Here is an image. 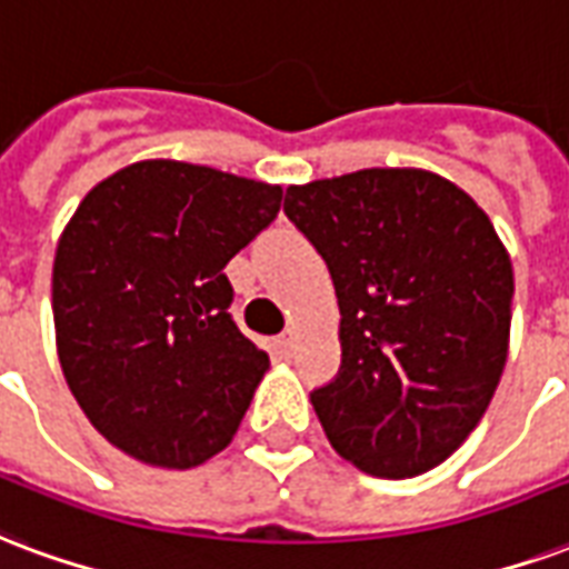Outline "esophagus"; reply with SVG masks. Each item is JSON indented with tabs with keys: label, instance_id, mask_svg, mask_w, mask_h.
<instances>
[{
	"label": "esophagus",
	"instance_id": "obj_1",
	"mask_svg": "<svg viewBox=\"0 0 569 569\" xmlns=\"http://www.w3.org/2000/svg\"><path fill=\"white\" fill-rule=\"evenodd\" d=\"M280 349H283L286 356L296 352V331H283V335H280Z\"/></svg>",
	"mask_w": 569,
	"mask_h": 569
}]
</instances>
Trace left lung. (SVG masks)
<instances>
[{
	"instance_id": "obj_1",
	"label": "left lung",
	"mask_w": 569,
	"mask_h": 569,
	"mask_svg": "<svg viewBox=\"0 0 569 569\" xmlns=\"http://www.w3.org/2000/svg\"><path fill=\"white\" fill-rule=\"evenodd\" d=\"M283 210L340 307V368L310 391L328 440L370 477L431 470L477 428L507 365L516 286L498 231L419 168L289 187Z\"/></svg>"
}]
</instances>
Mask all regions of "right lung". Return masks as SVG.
I'll use <instances>...</instances> for the list:
<instances>
[{"label":"right lung","mask_w":569,"mask_h":569,"mask_svg":"<svg viewBox=\"0 0 569 569\" xmlns=\"http://www.w3.org/2000/svg\"><path fill=\"white\" fill-rule=\"evenodd\" d=\"M283 189L150 159L102 180L53 259L57 349L74 401L126 456L196 467L229 446L268 352L234 326L226 264Z\"/></svg>","instance_id":"1"}]
</instances>
